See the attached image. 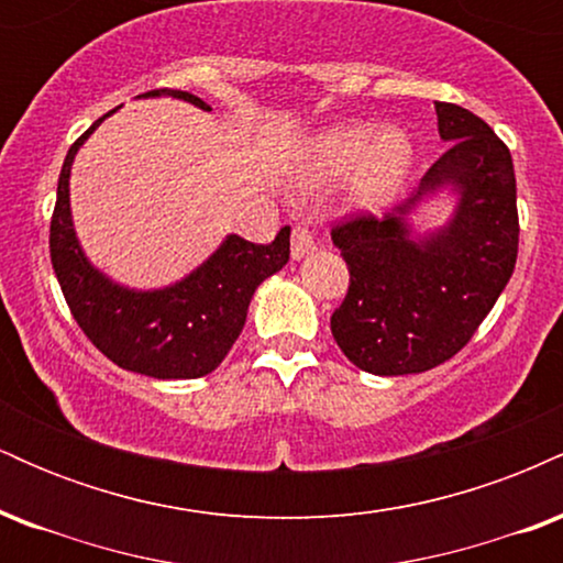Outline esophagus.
I'll list each match as a JSON object with an SVG mask.
<instances>
[{
	"label": "esophagus",
	"mask_w": 563,
	"mask_h": 563,
	"mask_svg": "<svg viewBox=\"0 0 563 563\" xmlns=\"http://www.w3.org/2000/svg\"><path fill=\"white\" fill-rule=\"evenodd\" d=\"M314 245H318V241H314V232L309 230V224H296L294 232H290V254H294V260H303L307 254H312Z\"/></svg>",
	"instance_id": "esophagus-1"
}]
</instances>
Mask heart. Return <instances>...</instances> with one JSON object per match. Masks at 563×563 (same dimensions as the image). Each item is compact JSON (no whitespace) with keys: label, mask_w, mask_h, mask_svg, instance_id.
<instances>
[{"label":"heart","mask_w":563,"mask_h":563,"mask_svg":"<svg viewBox=\"0 0 563 563\" xmlns=\"http://www.w3.org/2000/svg\"><path fill=\"white\" fill-rule=\"evenodd\" d=\"M412 158L410 137L397 126L376 129V124H344L328 129L312 145V177L333 183L354 169L352 196L357 203L376 206L397 190Z\"/></svg>","instance_id":"obj_1"}]
</instances>
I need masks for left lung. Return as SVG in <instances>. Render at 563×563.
Masks as SVG:
<instances>
[{
    "label": "left lung",
    "mask_w": 563,
    "mask_h": 563,
    "mask_svg": "<svg viewBox=\"0 0 563 563\" xmlns=\"http://www.w3.org/2000/svg\"><path fill=\"white\" fill-rule=\"evenodd\" d=\"M450 142L421 190L397 214L360 211L333 224L349 290L331 314L341 352L376 376L423 373L455 357L495 307L516 267L519 211L510 151L479 115L437 102ZM452 184L462 192L444 231L412 242L401 217L415 200Z\"/></svg>",
    "instance_id": "8db88e82"
}]
</instances>
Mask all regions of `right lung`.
<instances>
[{
    "mask_svg": "<svg viewBox=\"0 0 563 563\" xmlns=\"http://www.w3.org/2000/svg\"><path fill=\"white\" fill-rule=\"evenodd\" d=\"M151 95H172L209 111L200 97L183 89L145 92V97ZM102 119L70 145L57 179L49 222V260L57 283L84 335L111 363L151 378H200L228 357L243 331L256 286L286 267L290 228L277 232L273 243H251L230 235L209 262L164 290L115 286L81 254L68 203L70 164Z\"/></svg>",
    "mask_w": 563,
    "mask_h": 563,
    "instance_id": "add662e5",
    "label": "right lung"
}]
</instances>
